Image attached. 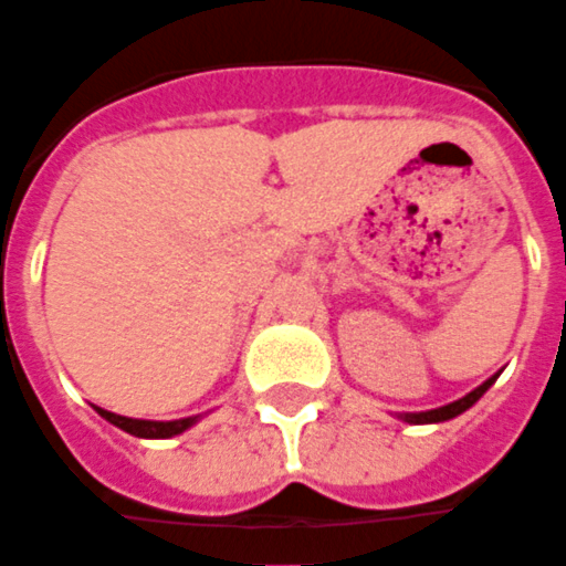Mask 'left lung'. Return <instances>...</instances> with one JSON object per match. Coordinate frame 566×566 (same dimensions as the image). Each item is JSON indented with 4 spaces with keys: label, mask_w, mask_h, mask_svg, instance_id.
I'll use <instances>...</instances> for the list:
<instances>
[{
    "label": "left lung",
    "mask_w": 566,
    "mask_h": 566,
    "mask_svg": "<svg viewBox=\"0 0 566 566\" xmlns=\"http://www.w3.org/2000/svg\"><path fill=\"white\" fill-rule=\"evenodd\" d=\"M492 384H495V378L484 380V384L478 386V389H472L470 395H463L461 400H452V403H447V407L429 409V412H407V415H400V418H403L407 423H441V421H449V418H455V415L467 412V409H470L472 403H475V400L481 398V395H484Z\"/></svg>",
    "instance_id": "1"
}]
</instances>
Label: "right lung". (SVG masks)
I'll return each instance as SVG.
<instances>
[{"instance_id": "right-lung-1", "label": "right lung", "mask_w": 566, "mask_h": 566, "mask_svg": "<svg viewBox=\"0 0 566 566\" xmlns=\"http://www.w3.org/2000/svg\"><path fill=\"white\" fill-rule=\"evenodd\" d=\"M96 412L103 415L105 421L114 423V427L125 429L128 434H137V438H174V434L186 432L191 423H197V418H180V421H137V418H123V415H114L99 407H96Z\"/></svg>"}]
</instances>
